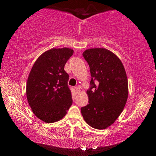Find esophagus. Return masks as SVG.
<instances>
[{"instance_id":"1","label":"esophagus","mask_w":156,"mask_h":156,"mask_svg":"<svg viewBox=\"0 0 156 156\" xmlns=\"http://www.w3.org/2000/svg\"><path fill=\"white\" fill-rule=\"evenodd\" d=\"M75 89L77 93H79V92H80V88H79V87H76Z\"/></svg>"}]
</instances>
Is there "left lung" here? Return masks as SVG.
<instances>
[{
  "mask_svg": "<svg viewBox=\"0 0 156 156\" xmlns=\"http://www.w3.org/2000/svg\"><path fill=\"white\" fill-rule=\"evenodd\" d=\"M90 67L88 104L81 108L90 127L104 129L123 110L128 97V81L124 66L117 55L105 48H92L82 54Z\"/></svg>",
  "mask_w": 156,
  "mask_h": 156,
  "instance_id": "left-lung-1",
  "label": "left lung"
}]
</instances>
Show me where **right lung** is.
<instances>
[{"mask_svg":"<svg viewBox=\"0 0 156 156\" xmlns=\"http://www.w3.org/2000/svg\"><path fill=\"white\" fill-rule=\"evenodd\" d=\"M73 53L67 48L49 49L39 56L29 73L27 101L36 117L48 123L62 119L72 104L64 66Z\"/></svg>","mask_w":156,"mask_h":156,"instance_id":"1","label":"right lung"}]
</instances>
